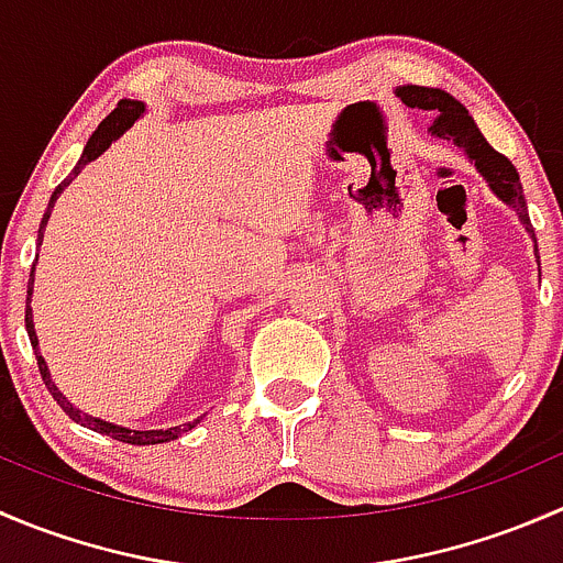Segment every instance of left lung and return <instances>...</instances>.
<instances>
[{"label":"left lung","instance_id":"8db88e82","mask_svg":"<svg viewBox=\"0 0 563 563\" xmlns=\"http://www.w3.org/2000/svg\"><path fill=\"white\" fill-rule=\"evenodd\" d=\"M397 95L402 98V103L411 108H424V111L435 113V122L430 124V133L435 139H446L452 144L465 150V155L474 161V166L479 168V174L490 181L493 192H496L501 201H507L509 207H515V212L520 214L523 225L531 231L533 242L537 234L531 229V220H528V207L523 198V187H520V176L515 172L512 163L501 155V152L493 150L485 141V135L479 133V128L474 124V119L468 117L463 106L457 103L452 95H446L444 89H428V87H400ZM539 258V250H537Z\"/></svg>","mask_w":563,"mask_h":563}]
</instances>
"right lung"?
<instances>
[{
	"instance_id": "1",
	"label": "right lung",
	"mask_w": 563,
	"mask_h": 563,
	"mask_svg": "<svg viewBox=\"0 0 563 563\" xmlns=\"http://www.w3.org/2000/svg\"><path fill=\"white\" fill-rule=\"evenodd\" d=\"M141 113H144V106H141V103H133V100H119L117 108H113V111L108 113V117L103 119V122L98 124V130H95V133H92V139L87 141V150H84V155H81V161H78V166L73 168V174L67 176V179L62 181L59 187H56L54 196H51V201H48V212L43 214V223H40L37 242H43V229H45V223H48L51 207H54V201H56V198H59V192L65 190L67 185H70V179H76L78 172H81V168L87 166L89 161H95V157H98V155H103V152L108 150V146H111V141H117L119 135H122L124 130H128L130 124H133L135 119L141 117ZM32 272H35V264H32ZM30 297H32V283H30V288H26V332H30V343H32V349H35L37 367H40V376H43V384H45V387H48L51 397H54V400H56V406H59L62 411H65L67 417L73 419V422L84 424V428H89V430H98V433H103V435H111V439L122 441V444H139V446H146V444H163V441H174V439H179L181 433H187V430L196 428L198 419H196V422H187V424H179V428H168V430H128V428H117V424L103 422V419H95V417H89V413L78 411V408L73 406V402L67 400V397L62 395L59 389L54 387V382H51V376H48V367H45V360H43V356H40V351H37L35 323H32Z\"/></svg>"
}]
</instances>
